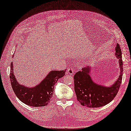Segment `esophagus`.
I'll use <instances>...</instances> for the list:
<instances>
[{
  "label": "esophagus",
  "instance_id": "34e87169",
  "mask_svg": "<svg viewBox=\"0 0 131 131\" xmlns=\"http://www.w3.org/2000/svg\"><path fill=\"white\" fill-rule=\"evenodd\" d=\"M67 73L71 75H72L74 74V70L73 69H69L67 71Z\"/></svg>",
  "mask_w": 131,
  "mask_h": 131
}]
</instances>
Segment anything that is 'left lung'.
I'll list each match as a JSON object with an SVG mask.
<instances>
[{
  "label": "left lung",
  "mask_w": 131,
  "mask_h": 131,
  "mask_svg": "<svg viewBox=\"0 0 131 131\" xmlns=\"http://www.w3.org/2000/svg\"><path fill=\"white\" fill-rule=\"evenodd\" d=\"M115 56L119 59L120 73L116 81L110 86H104L95 83L90 77L91 67L86 66L74 75V91L77 100L83 106L97 108L110 103L119 90L122 79L123 63L121 50L117 43Z\"/></svg>",
  "instance_id": "obj_1"
}]
</instances>
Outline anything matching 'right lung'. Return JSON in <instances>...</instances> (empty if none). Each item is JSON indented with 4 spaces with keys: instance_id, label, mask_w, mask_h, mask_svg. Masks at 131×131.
<instances>
[{
    "instance_id": "1",
    "label": "right lung",
    "mask_w": 131,
    "mask_h": 131,
    "mask_svg": "<svg viewBox=\"0 0 131 131\" xmlns=\"http://www.w3.org/2000/svg\"><path fill=\"white\" fill-rule=\"evenodd\" d=\"M65 72L66 70L51 71L37 85L28 88L19 84L16 80L12 62L10 79L12 89L20 101L31 107H42L49 103L53 96L55 84L59 79L64 76Z\"/></svg>"
}]
</instances>
